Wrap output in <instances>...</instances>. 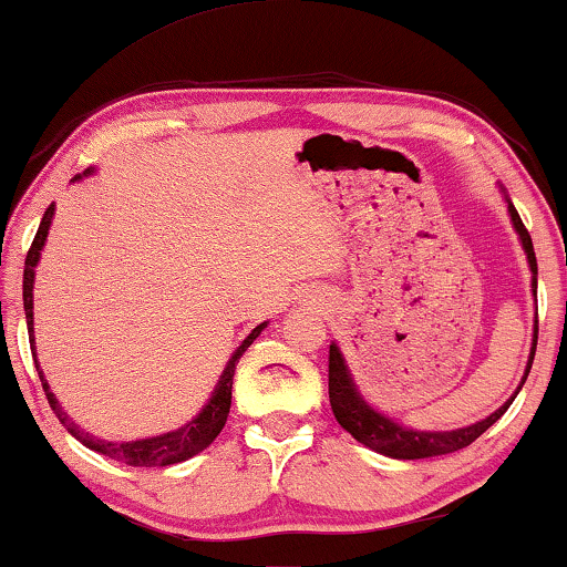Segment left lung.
<instances>
[{"label":"left lung","mask_w":567,"mask_h":567,"mask_svg":"<svg viewBox=\"0 0 567 567\" xmlns=\"http://www.w3.org/2000/svg\"><path fill=\"white\" fill-rule=\"evenodd\" d=\"M509 203V216L514 229L519 234L522 247H525V255L532 269V292H537V257H535V247H532V236L522 224V218L517 214V208ZM535 349H537V320H535V336H532V351H529V361L525 369V377H522V384L532 369V361H535ZM522 384L517 386V392L512 394V400H506L499 410L492 412L486 420L476 422V425L468 427H458V430H410L394 422L392 417L377 412L371 404L359 394L357 384H353V377L349 367H346V359L341 349L336 343H331V351H328V396H331V410L346 433H351L359 443H364L371 451L390 455V458H400V461H415V458H433V455H445V453H455L461 447L471 445L478 435H484L488 427L499 420L509 404L514 402V396L519 394Z\"/></svg>","instance_id":"left-lung-1"}]
</instances>
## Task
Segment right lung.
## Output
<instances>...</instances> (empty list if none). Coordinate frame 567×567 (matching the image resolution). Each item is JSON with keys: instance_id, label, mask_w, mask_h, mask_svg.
I'll list each match as a JSON object with an SVG mask.
<instances>
[{"instance_id": "1", "label": "right lung", "mask_w": 567, "mask_h": 567, "mask_svg": "<svg viewBox=\"0 0 567 567\" xmlns=\"http://www.w3.org/2000/svg\"><path fill=\"white\" fill-rule=\"evenodd\" d=\"M94 171H86L83 175H89ZM83 175H75L73 181H81ZM53 214H55V206L50 203L45 208V216H42L40 221V229L35 234V239H32V247L28 251V259H24V277H22V300H24V318H28V333H30V349H32V359H35V369L40 374V382H42V390H45V396L50 402V408H53L55 417L61 420V425L71 433L75 441H81L91 451H96L101 455H109V458L114 461H122L126 466H173V463H181V461H188L193 455L206 451V447L216 441V435L221 433L224 425H226V417H229V410H231V386H234V371L236 364H239L241 353L249 349L251 343H255V338L265 331L267 323H259L255 331H251L247 338H244L239 349L234 351V357L229 359V364H226L221 379H218L214 392H210V400L203 404V410L198 412L196 417L190 422H185L183 427L173 430V433H163V435H155V437H140V441H126V443H112V441H101V437H94L89 433H83V430L75 425V422L68 417V412L61 408V402L55 400V394L50 392V384L45 374H42V369L38 364V353H35V331H32V285H35V267L40 261V251L45 247V239H48V231H50V224H53Z\"/></svg>"}]
</instances>
